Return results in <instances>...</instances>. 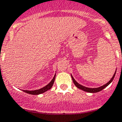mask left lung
I'll return each mask as SVG.
<instances>
[{"mask_svg":"<svg viewBox=\"0 0 122 122\" xmlns=\"http://www.w3.org/2000/svg\"><path fill=\"white\" fill-rule=\"evenodd\" d=\"M116 71H115V74H114L113 75L112 78H111V80H110L108 82L106 83V84L103 85V86H101L98 87V88H88V87H85V86H84L81 85V84H78L77 82H76V81L75 80V79H74V78H73L72 75H71L72 79L73 82L74 83L75 85L78 88H79V89H81V90L84 91H85V92H89V93H96V92H98L101 91H102V89H104V88H106V86H108L109 85L111 82H112V81L113 80L114 78H115V74H116Z\"/></svg>","mask_w":122,"mask_h":122,"instance_id":"obj_1","label":"left lung"}]
</instances>
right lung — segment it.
Listing matches in <instances>:
<instances>
[{"label": "right lung", "instance_id": "obj_1", "mask_svg": "<svg viewBox=\"0 0 122 122\" xmlns=\"http://www.w3.org/2000/svg\"><path fill=\"white\" fill-rule=\"evenodd\" d=\"M56 74L54 75V76L53 78H52V80L48 84H47V85L43 87V88H41V89H37V90H34V91H28V90H23L24 92H26V93H29V94L31 95H39L41 94V93H43L44 92L47 91L49 89H50L51 88H52V85H53L55 79H56Z\"/></svg>", "mask_w": 122, "mask_h": 122}]
</instances>
